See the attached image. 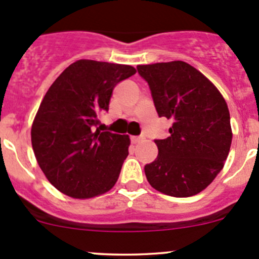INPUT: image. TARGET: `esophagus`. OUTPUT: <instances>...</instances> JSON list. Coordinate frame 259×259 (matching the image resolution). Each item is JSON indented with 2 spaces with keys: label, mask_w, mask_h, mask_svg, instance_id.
<instances>
[{
  "label": "esophagus",
  "mask_w": 259,
  "mask_h": 259,
  "mask_svg": "<svg viewBox=\"0 0 259 259\" xmlns=\"http://www.w3.org/2000/svg\"><path fill=\"white\" fill-rule=\"evenodd\" d=\"M130 140H132L133 144H137V143H139L140 140H142V137H132Z\"/></svg>",
  "instance_id": "obj_1"
}]
</instances>
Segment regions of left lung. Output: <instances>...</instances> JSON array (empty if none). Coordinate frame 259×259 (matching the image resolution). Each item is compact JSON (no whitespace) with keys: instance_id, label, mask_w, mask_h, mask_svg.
I'll list each match as a JSON object with an SVG mask.
<instances>
[{"instance_id":"8db88e82","label":"left lung","mask_w":259,"mask_h":259,"mask_svg":"<svg viewBox=\"0 0 259 259\" xmlns=\"http://www.w3.org/2000/svg\"><path fill=\"white\" fill-rule=\"evenodd\" d=\"M159 117L173 124L166 139H155L159 154L144 166L154 189L192 197L222 170L232 144L231 116L218 89L184 61L139 65Z\"/></svg>"}]
</instances>
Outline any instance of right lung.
I'll return each mask as SVG.
<instances>
[{
	"label": "right lung",
	"instance_id": "add662e5",
	"mask_svg": "<svg viewBox=\"0 0 259 259\" xmlns=\"http://www.w3.org/2000/svg\"><path fill=\"white\" fill-rule=\"evenodd\" d=\"M129 65L79 60L54 81L38 108L31 142L41 170L56 189L91 198L114 187L126 159L127 135L100 132L115 86L133 76Z\"/></svg>",
	"mask_w": 259,
	"mask_h": 259
}]
</instances>
